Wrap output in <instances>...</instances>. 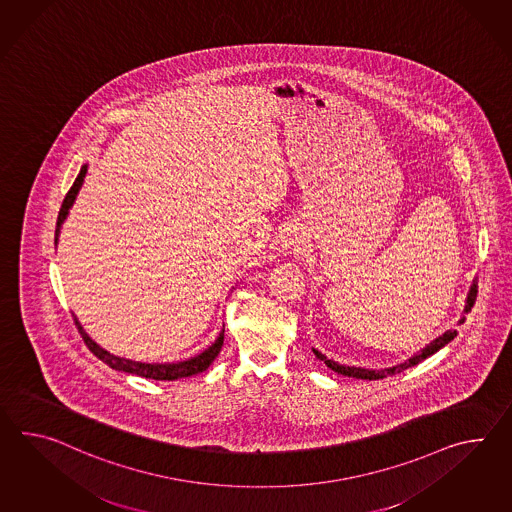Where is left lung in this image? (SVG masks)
<instances>
[{"label":"left lung","mask_w":512,"mask_h":512,"mask_svg":"<svg viewBox=\"0 0 512 512\" xmlns=\"http://www.w3.org/2000/svg\"><path fill=\"white\" fill-rule=\"evenodd\" d=\"M475 298H477V283L472 285V290H470V294H468L466 309H464V311L468 312L472 307H474ZM461 322H464V318H462ZM455 337H457V331H455V329H449V331H446L442 337H438L437 340H433L427 348L422 349L418 355H414V357H411L409 361H405L403 364H398V366H394V368L379 370V372H375V370H366V368L344 366V364L329 361L325 355H322V353H320V351H316V349H312V351H314V355H316L320 361H324L325 364L333 370V372L348 375V377H357V379H368V381H372V379H383V377H387V375L399 374V372H403V370H407V368H411V366H416L418 362H422L424 359H427V357H431L433 353H437L438 349L444 348V346H446L448 342H451Z\"/></svg>","instance_id":"obj_1"}]
</instances>
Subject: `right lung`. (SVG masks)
Wrapping results in <instances>:
<instances>
[{"label":"right lung","instance_id":"obj_1","mask_svg":"<svg viewBox=\"0 0 512 512\" xmlns=\"http://www.w3.org/2000/svg\"><path fill=\"white\" fill-rule=\"evenodd\" d=\"M85 174H87V166L81 168V172L77 175L74 185L68 190V194H66V198H64L63 205H61V212H59V220H57V227H55V244H57V240H59L61 224H63L68 211H70V207H72V203L75 201V196H77L79 188L83 185ZM75 325H77L81 337L85 340L87 348L90 349L100 361L105 362L107 366H111L113 370L125 372V374L140 375V377L155 379V381H175V379H181V377H190V375L205 372V370L211 366L212 361L218 357L220 349L224 346V329H222L220 337L216 338V342L212 344L211 348L205 349L198 357H192V359H188V361L177 362V364H146V362L129 361V359L114 357L109 351L100 348L92 338L88 337L77 320H75Z\"/></svg>","mask_w":512,"mask_h":512}]
</instances>
